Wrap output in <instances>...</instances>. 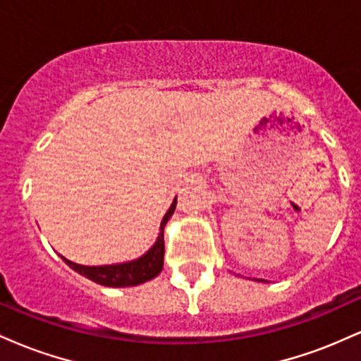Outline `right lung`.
Here are the masks:
<instances>
[{"mask_svg": "<svg viewBox=\"0 0 361 361\" xmlns=\"http://www.w3.org/2000/svg\"><path fill=\"white\" fill-rule=\"evenodd\" d=\"M176 209V197L173 200L171 207L168 209V212L164 214L163 221H161L159 234H157L156 243L152 244L151 250L144 252L142 256L137 259L126 261V263H115V264H102V267H85V264L73 263V261L66 259L64 256H61L64 259V263L69 268H73L74 271H78L80 275L86 276V279L94 281V283L103 285V287H134V285H140L144 281L152 280L163 270L164 263V226L169 221L173 212Z\"/></svg>", "mask_w": 361, "mask_h": 361, "instance_id": "obj_1", "label": "right lung"}]
</instances>
